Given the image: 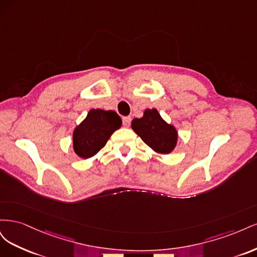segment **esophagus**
<instances>
[{
    "label": "esophagus",
    "mask_w": 257,
    "mask_h": 257,
    "mask_svg": "<svg viewBox=\"0 0 257 257\" xmlns=\"http://www.w3.org/2000/svg\"><path fill=\"white\" fill-rule=\"evenodd\" d=\"M131 121H132V119H131V116H124V118L122 119V122H123V125L125 126V127H128L130 126V124H131Z\"/></svg>",
    "instance_id": "1"
}]
</instances>
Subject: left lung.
Returning a JSON list of instances; mask_svg holds the SVG:
<instances>
[{
    "label": "left lung",
    "mask_w": 257,
    "mask_h": 257,
    "mask_svg": "<svg viewBox=\"0 0 257 257\" xmlns=\"http://www.w3.org/2000/svg\"><path fill=\"white\" fill-rule=\"evenodd\" d=\"M132 128L143 142L162 154L172 152L177 145L176 128L161 118L157 109H147L141 119L132 121Z\"/></svg>",
    "instance_id": "left-lung-1"
}]
</instances>
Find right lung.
Here are the masks:
<instances>
[{"instance_id": "obj_1", "label": "right lung", "mask_w": 257, "mask_h": 257, "mask_svg": "<svg viewBox=\"0 0 257 257\" xmlns=\"http://www.w3.org/2000/svg\"><path fill=\"white\" fill-rule=\"evenodd\" d=\"M122 120L115 111L92 109L74 131V150L78 157L89 159L106 145L111 134L120 128Z\"/></svg>"}]
</instances>
